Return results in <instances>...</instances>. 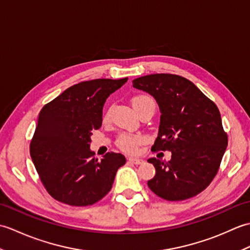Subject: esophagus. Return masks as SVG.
Segmentation results:
<instances>
[{
  "label": "esophagus",
  "instance_id": "34e87169",
  "mask_svg": "<svg viewBox=\"0 0 250 250\" xmlns=\"http://www.w3.org/2000/svg\"><path fill=\"white\" fill-rule=\"evenodd\" d=\"M128 161L131 163H134V164L144 163V160H142V159H139V158H129Z\"/></svg>",
  "mask_w": 250,
  "mask_h": 250
}]
</instances>
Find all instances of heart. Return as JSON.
Returning <instances> with one entry per match:
<instances>
[{
    "instance_id": "obj_1",
    "label": "heart",
    "mask_w": 250,
    "mask_h": 250,
    "mask_svg": "<svg viewBox=\"0 0 250 250\" xmlns=\"http://www.w3.org/2000/svg\"><path fill=\"white\" fill-rule=\"evenodd\" d=\"M149 104L155 105V101H153L150 97H148V95H143V94L136 95V97L132 99V106H133L135 111ZM108 119H109V116L108 114H106L104 116L103 120L106 122L108 121ZM144 142H145V139L141 135L124 134L119 137L118 141H117V144H118V146L122 150L130 153H134L137 151V147H139L141 144H143Z\"/></svg>"
}]
</instances>
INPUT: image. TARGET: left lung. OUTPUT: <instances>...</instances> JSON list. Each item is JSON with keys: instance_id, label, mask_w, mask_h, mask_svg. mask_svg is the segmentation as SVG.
Masks as SVG:
<instances>
[{"instance_id": "left-lung-1", "label": "left lung", "mask_w": 250, "mask_h": 250, "mask_svg": "<svg viewBox=\"0 0 250 250\" xmlns=\"http://www.w3.org/2000/svg\"><path fill=\"white\" fill-rule=\"evenodd\" d=\"M133 87L155 98L160 109L151 149L172 152L169 161L148 159L156 168L148 187L167 201L199 194L216 176L227 149L218 107L193 83L178 75L151 74L134 79Z\"/></svg>"}]
</instances>
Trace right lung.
Here are the masks:
<instances>
[{
  "label": "right lung",
  "mask_w": 250,
  "mask_h": 250,
  "mask_svg": "<svg viewBox=\"0 0 250 250\" xmlns=\"http://www.w3.org/2000/svg\"><path fill=\"white\" fill-rule=\"evenodd\" d=\"M128 82L93 79L67 88L40 111L30 155L48 193L72 206L97 203L109 192L125 163L121 153L98 160L90 150L91 132L102 125L103 106Z\"/></svg>",
  "instance_id": "add662e5"
}]
</instances>
